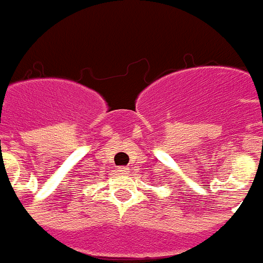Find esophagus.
<instances>
[{"label":"esophagus","instance_id":"34e87169","mask_svg":"<svg viewBox=\"0 0 263 263\" xmlns=\"http://www.w3.org/2000/svg\"><path fill=\"white\" fill-rule=\"evenodd\" d=\"M119 172L120 174H127V172H130V170L127 166H122V168H119Z\"/></svg>","mask_w":263,"mask_h":263}]
</instances>
